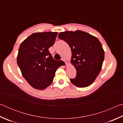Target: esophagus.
<instances>
[{
  "mask_svg": "<svg viewBox=\"0 0 123 123\" xmlns=\"http://www.w3.org/2000/svg\"><path fill=\"white\" fill-rule=\"evenodd\" d=\"M62 60L64 62V63H66V65H68V62H67V60L65 59H64V58H62Z\"/></svg>",
  "mask_w": 123,
  "mask_h": 123,
  "instance_id": "esophagus-1",
  "label": "esophagus"
}]
</instances>
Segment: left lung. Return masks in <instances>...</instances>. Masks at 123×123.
Returning <instances> with one entry per match:
<instances>
[{"instance_id":"left-lung-1","label":"left lung","mask_w":123,"mask_h":123,"mask_svg":"<svg viewBox=\"0 0 123 123\" xmlns=\"http://www.w3.org/2000/svg\"><path fill=\"white\" fill-rule=\"evenodd\" d=\"M59 38L66 42L71 49V63L76 76L70 80L78 87H86L94 81L101 71L105 53L96 37L80 30L61 32Z\"/></svg>"}]
</instances>
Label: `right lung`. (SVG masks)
<instances>
[{
  "label": "right lung",
  "instance_id": "1",
  "mask_svg": "<svg viewBox=\"0 0 123 123\" xmlns=\"http://www.w3.org/2000/svg\"><path fill=\"white\" fill-rule=\"evenodd\" d=\"M58 32H35L20 45L17 57L22 74L29 85L37 89H44L53 82L55 72L63 65L54 60L49 51Z\"/></svg>",
  "mask_w": 123,
  "mask_h": 123
}]
</instances>
